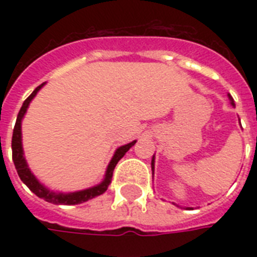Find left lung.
I'll list each match as a JSON object with an SVG mask.
<instances>
[{
	"mask_svg": "<svg viewBox=\"0 0 257 257\" xmlns=\"http://www.w3.org/2000/svg\"><path fill=\"white\" fill-rule=\"evenodd\" d=\"M228 98H229V101H231V104L235 106V102H233V98H232L231 94H228ZM153 169H155V156H153V159H152V171Z\"/></svg>",
	"mask_w": 257,
	"mask_h": 257,
	"instance_id": "1",
	"label": "left lung"
}]
</instances>
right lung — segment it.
Here are the masks:
<instances>
[{"mask_svg": "<svg viewBox=\"0 0 257 257\" xmlns=\"http://www.w3.org/2000/svg\"><path fill=\"white\" fill-rule=\"evenodd\" d=\"M44 85H45V82L34 89L33 93L24 101V104H22L21 109H20V112H18L17 121H16V125H14L13 129V137H12V155H13L14 167L17 169V173L18 176H20V179L22 180V183L25 184L26 187L29 188L34 195H37L40 199H44L45 201H48V203L62 204V205H76V204H81L84 203V201H88V200L96 197V196L102 195V193L108 189L109 184L112 181L114 167H116L117 163L124 157L125 153L128 152L129 149L136 144V140L116 149V152L113 155L112 160H110L108 168H106V173H105L104 180H102L98 185H96V187L88 188V189H84V191L70 192V193H61V192L49 191L48 188L44 187V185L36 179V176L30 172L29 167L26 164L25 157H24V149H22L21 137V121L22 118H24V116H25L26 109L29 106L30 101L33 100L34 96L37 94L38 90H40Z\"/></svg>", "mask_w": 257, "mask_h": 257, "instance_id": "obj_1", "label": "right lung"}]
</instances>
